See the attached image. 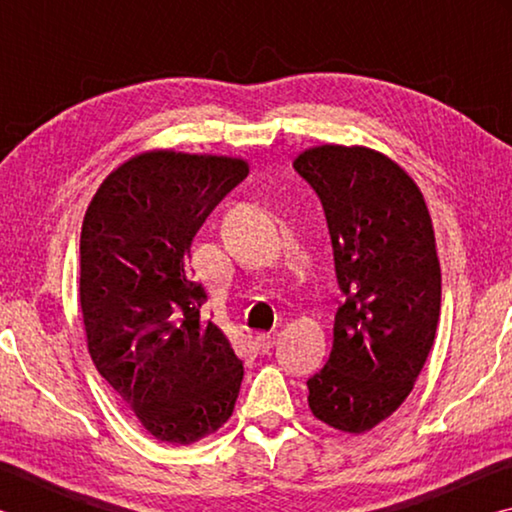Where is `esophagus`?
Returning <instances> with one entry per match:
<instances>
[{
  "mask_svg": "<svg viewBox=\"0 0 512 512\" xmlns=\"http://www.w3.org/2000/svg\"><path fill=\"white\" fill-rule=\"evenodd\" d=\"M255 343H257V348L262 350V352L271 350V348H273V343H275V334H257Z\"/></svg>",
  "mask_w": 512,
  "mask_h": 512,
  "instance_id": "34e87169",
  "label": "esophagus"
}]
</instances>
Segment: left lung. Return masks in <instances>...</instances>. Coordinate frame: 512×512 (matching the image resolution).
Returning a JSON list of instances; mask_svg holds the SVG:
<instances>
[{
    "label": "left lung",
    "instance_id": "8db88e82",
    "mask_svg": "<svg viewBox=\"0 0 512 512\" xmlns=\"http://www.w3.org/2000/svg\"><path fill=\"white\" fill-rule=\"evenodd\" d=\"M323 205L343 305L309 409L363 433L413 391L436 339L440 264L427 205L409 173L363 146L325 144L293 162Z\"/></svg>",
    "mask_w": 512,
    "mask_h": 512
}]
</instances>
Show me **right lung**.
<instances>
[{
    "label": "right lung",
    "instance_id": "obj_1",
    "mask_svg": "<svg viewBox=\"0 0 512 512\" xmlns=\"http://www.w3.org/2000/svg\"><path fill=\"white\" fill-rule=\"evenodd\" d=\"M248 164L151 151L103 180L81 230V311L101 377L162 443L192 445L230 418L244 363L187 268L207 216Z\"/></svg>",
    "mask_w": 512,
    "mask_h": 512
}]
</instances>
